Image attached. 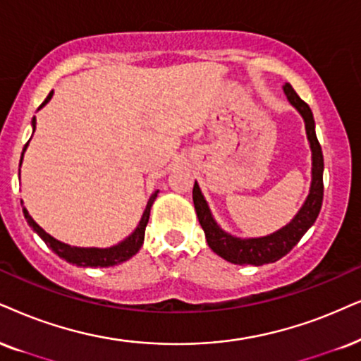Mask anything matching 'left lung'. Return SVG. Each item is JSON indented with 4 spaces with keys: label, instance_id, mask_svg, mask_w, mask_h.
<instances>
[{
    "label": "left lung",
    "instance_id": "left-lung-1",
    "mask_svg": "<svg viewBox=\"0 0 361 361\" xmlns=\"http://www.w3.org/2000/svg\"><path fill=\"white\" fill-rule=\"evenodd\" d=\"M283 90H285V94L290 99V103L298 109L300 115L305 120L310 148H312L313 153L312 188H310L307 202H305L302 209H300L298 214L288 225L283 226L281 230L275 231L273 235L262 236V238L241 240L228 235L226 231H223L216 225L212 213H209V208L207 202H204L202 191H200L198 183H195L193 203L196 214H198L200 225H202L204 236H207L208 246L214 253L225 258L226 262L236 264H255V267L276 262V259L283 258L286 253L291 252V248L302 240V236L307 233L308 228L313 225L318 213H320L323 202V153L320 143H318L317 133H314L313 113L308 104L296 94V91L291 88L290 83H285Z\"/></svg>",
    "mask_w": 361,
    "mask_h": 361
}]
</instances>
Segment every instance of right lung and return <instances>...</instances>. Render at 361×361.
Wrapping results in <instances>:
<instances>
[{"mask_svg":"<svg viewBox=\"0 0 361 361\" xmlns=\"http://www.w3.org/2000/svg\"><path fill=\"white\" fill-rule=\"evenodd\" d=\"M51 97H53V91L48 94L47 99L41 103L39 108H43L44 104L51 99ZM33 126L36 128V118H33ZM26 147H28V143H26L25 148H23V153H25ZM21 159H23V154H21ZM157 195H158V191L157 193H153L152 198L148 200V204H147V208H145L143 216H141L140 225L133 231V233L128 236L125 241H121L120 245L111 246V248H104V250H102V248H76V246L61 243V241L54 240L53 236H49L47 231H44L43 228H41L38 223H36L33 218L30 216L28 209L23 208V213H25V218H26V221L30 223V226L33 228L36 233L43 238L44 243H47L59 258L66 259L68 263L78 264V267L106 268V267H115V264H118V263L126 262V259H130L133 255L138 253V250L141 248V245H143V240H145V230H147V225L149 220V209H152V204L154 202V198H157Z\"/></svg>","mask_w":361,"mask_h":361,"instance_id":"1","label":"right lung"}]
</instances>
